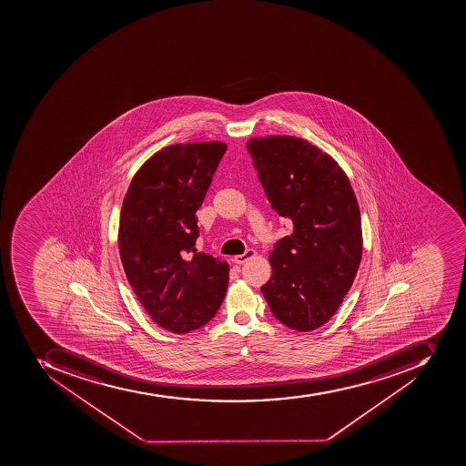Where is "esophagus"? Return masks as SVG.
Returning <instances> with one entry per match:
<instances>
[{
    "mask_svg": "<svg viewBox=\"0 0 466 466\" xmlns=\"http://www.w3.org/2000/svg\"><path fill=\"white\" fill-rule=\"evenodd\" d=\"M257 255V252L253 249H248L245 253H242V255H236L235 258H233V262L235 264H245L246 260L250 259V258L255 257Z\"/></svg>",
    "mask_w": 466,
    "mask_h": 466,
    "instance_id": "34e87169",
    "label": "esophagus"
}]
</instances>
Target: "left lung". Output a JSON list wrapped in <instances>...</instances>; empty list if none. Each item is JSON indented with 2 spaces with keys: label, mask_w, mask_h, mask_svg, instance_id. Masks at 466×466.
<instances>
[{
  "label": "left lung",
  "mask_w": 466,
  "mask_h": 466,
  "mask_svg": "<svg viewBox=\"0 0 466 466\" xmlns=\"http://www.w3.org/2000/svg\"><path fill=\"white\" fill-rule=\"evenodd\" d=\"M246 148L272 208L293 223L274 245L271 279L260 289L286 327L318 329L341 306L361 262L356 195L334 158L306 139L264 137Z\"/></svg>",
  "instance_id": "left-lung-1"
}]
</instances>
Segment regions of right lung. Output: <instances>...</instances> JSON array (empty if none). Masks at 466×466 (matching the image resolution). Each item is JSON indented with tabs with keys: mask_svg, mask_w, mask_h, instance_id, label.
<instances>
[{
	"mask_svg": "<svg viewBox=\"0 0 466 466\" xmlns=\"http://www.w3.org/2000/svg\"><path fill=\"white\" fill-rule=\"evenodd\" d=\"M228 150L220 141L175 144L148 158L125 195L119 253L151 319L187 334L213 319L226 296L228 262L197 252V211Z\"/></svg>",
	"mask_w": 466,
	"mask_h": 466,
	"instance_id": "add662e5",
	"label": "right lung"
}]
</instances>
